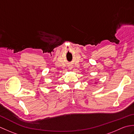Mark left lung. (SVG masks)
<instances>
[{"instance_id":"left-lung-1","label":"left lung","mask_w":134,"mask_h":134,"mask_svg":"<svg viewBox=\"0 0 134 134\" xmlns=\"http://www.w3.org/2000/svg\"><path fill=\"white\" fill-rule=\"evenodd\" d=\"M97 83V82H95V83Z\"/></svg>"}]
</instances>
